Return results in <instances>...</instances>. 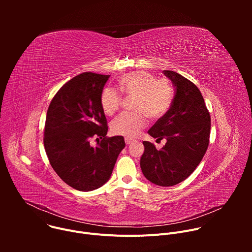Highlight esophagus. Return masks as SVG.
Here are the masks:
<instances>
[{"label":"esophagus","mask_w":252,"mask_h":252,"mask_svg":"<svg viewBox=\"0 0 252 252\" xmlns=\"http://www.w3.org/2000/svg\"><path fill=\"white\" fill-rule=\"evenodd\" d=\"M125 140H126V145H130V143L133 141V140H132V139H130V138H126Z\"/></svg>","instance_id":"obj_1"}]
</instances>
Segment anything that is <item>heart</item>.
Instances as JSON below:
<instances>
[{
    "label": "heart",
    "instance_id": "obj_1",
    "mask_svg": "<svg viewBox=\"0 0 252 252\" xmlns=\"http://www.w3.org/2000/svg\"><path fill=\"white\" fill-rule=\"evenodd\" d=\"M120 90L135 97L133 114H122L111 125L115 134L128 138L136 137L147 125L145 114L152 120L163 117L172 102L173 92L165 80H157L147 70H136L119 79ZM122 104V94L114 88H104L100 94V105L105 115H114Z\"/></svg>",
    "mask_w": 252,
    "mask_h": 252
}]
</instances>
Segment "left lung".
Returning a JSON list of instances; mask_svg holds the SVG:
<instances>
[{
  "mask_svg": "<svg viewBox=\"0 0 252 252\" xmlns=\"http://www.w3.org/2000/svg\"><path fill=\"white\" fill-rule=\"evenodd\" d=\"M175 88L167 113L148 131L166 143L158 150L143 141L140 168L147 179L159 187H172L187 179L200 163L209 143L210 115L197 87L175 71L163 70Z\"/></svg>",
  "mask_w": 252,
  "mask_h": 252,
  "instance_id": "8db88e82",
  "label": "left lung"
}]
</instances>
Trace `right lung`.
<instances>
[{"mask_svg":"<svg viewBox=\"0 0 252 252\" xmlns=\"http://www.w3.org/2000/svg\"><path fill=\"white\" fill-rule=\"evenodd\" d=\"M110 76L83 73L65 83L47 112L44 146L50 163L69 187L91 191L111 178L124 136L107 137L100 94ZM93 136L102 138L94 148ZM97 139V138H96Z\"/></svg>","mask_w":252,"mask_h":252,"instance_id":"1","label":"right lung"}]
</instances>
